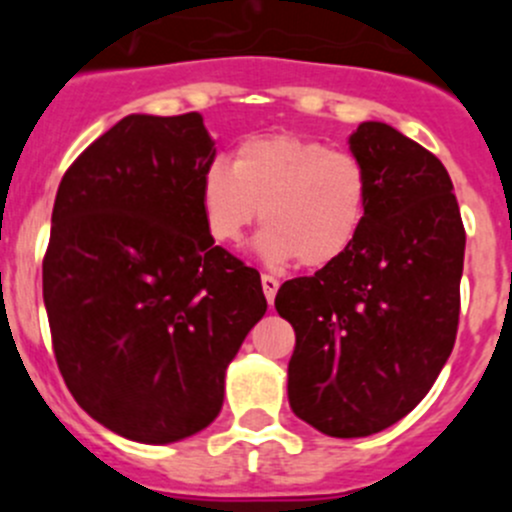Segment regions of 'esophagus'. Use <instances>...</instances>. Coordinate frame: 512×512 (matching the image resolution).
Here are the masks:
<instances>
[{
  "label": "esophagus",
  "instance_id": "esophagus-1",
  "mask_svg": "<svg viewBox=\"0 0 512 512\" xmlns=\"http://www.w3.org/2000/svg\"><path fill=\"white\" fill-rule=\"evenodd\" d=\"M277 289H280V282H277L275 277H272V275H262V292H265L267 302H270V304L275 302Z\"/></svg>",
  "mask_w": 512,
  "mask_h": 512
}]
</instances>
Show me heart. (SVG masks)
Listing matches in <instances>:
<instances>
[{"label": "heart", "instance_id": "b5f03b06", "mask_svg": "<svg viewBox=\"0 0 512 512\" xmlns=\"http://www.w3.org/2000/svg\"><path fill=\"white\" fill-rule=\"evenodd\" d=\"M200 210L220 245H237L262 220V260H299L319 270L342 260L359 237L369 210V175L354 153L329 151L319 141L294 133L252 136L235 148L232 168L223 160L205 168Z\"/></svg>", "mask_w": 512, "mask_h": 512}]
</instances>
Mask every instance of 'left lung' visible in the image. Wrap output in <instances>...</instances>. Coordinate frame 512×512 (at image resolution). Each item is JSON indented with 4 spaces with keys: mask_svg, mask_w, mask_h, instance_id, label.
Returning a JSON list of instances; mask_svg holds the SVG:
<instances>
[{
    "mask_svg": "<svg viewBox=\"0 0 512 512\" xmlns=\"http://www.w3.org/2000/svg\"><path fill=\"white\" fill-rule=\"evenodd\" d=\"M369 175V210L352 250L275 297L294 327L289 406L334 438L394 426L451 356L461 312L466 230L448 170L379 121L349 136Z\"/></svg>",
    "mask_w": 512,
    "mask_h": 512,
    "instance_id": "left-lung-1",
    "label": "left lung"
}]
</instances>
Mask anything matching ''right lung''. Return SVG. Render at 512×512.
Wrapping results in <instances>:
<instances>
[{
	"mask_svg": "<svg viewBox=\"0 0 512 512\" xmlns=\"http://www.w3.org/2000/svg\"><path fill=\"white\" fill-rule=\"evenodd\" d=\"M200 113H131L61 178L44 255L56 364L76 404L138 443L203 431L225 371L267 312L260 272L215 245Z\"/></svg>",
	"mask_w": 512,
	"mask_h": 512,
	"instance_id": "add662e5",
	"label": "right lung"
}]
</instances>
